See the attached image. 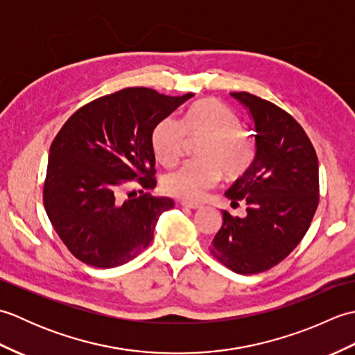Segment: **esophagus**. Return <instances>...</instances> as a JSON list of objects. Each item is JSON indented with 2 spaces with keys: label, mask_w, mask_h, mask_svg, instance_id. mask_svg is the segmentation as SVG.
Returning a JSON list of instances; mask_svg holds the SVG:
<instances>
[{
  "label": "esophagus",
  "mask_w": 355,
  "mask_h": 355,
  "mask_svg": "<svg viewBox=\"0 0 355 355\" xmlns=\"http://www.w3.org/2000/svg\"><path fill=\"white\" fill-rule=\"evenodd\" d=\"M180 205H182L183 207H186V209H192V210H197V209H201L202 206H200V205H193V202H189V201H182L180 202Z\"/></svg>",
  "instance_id": "obj_1"
}]
</instances>
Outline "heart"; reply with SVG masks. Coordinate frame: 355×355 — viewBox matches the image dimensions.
<instances>
[{
	"instance_id": "heart-1",
	"label": "heart",
	"mask_w": 355,
	"mask_h": 355,
	"mask_svg": "<svg viewBox=\"0 0 355 355\" xmlns=\"http://www.w3.org/2000/svg\"><path fill=\"white\" fill-rule=\"evenodd\" d=\"M205 139L198 162H189L163 180L164 191L180 200L198 201L227 180L244 177L254 162V146L243 134V122L227 105L216 99L195 103L182 120L166 119L154 134L155 155L163 166H173L184 154L187 139Z\"/></svg>"
}]
</instances>
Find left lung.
I'll list each match as a JSON object with an SVG mask.
<instances>
[{"mask_svg":"<svg viewBox=\"0 0 355 355\" xmlns=\"http://www.w3.org/2000/svg\"><path fill=\"white\" fill-rule=\"evenodd\" d=\"M253 123L252 168L225 192L232 206L247 205L244 218L223 210V225L209 250L239 275L266 271L288 256L310 229L319 205V162L296 120L250 93H230Z\"/></svg>","mask_w":355,"mask_h":355,"instance_id":"obj_1","label":"left lung"}]
</instances>
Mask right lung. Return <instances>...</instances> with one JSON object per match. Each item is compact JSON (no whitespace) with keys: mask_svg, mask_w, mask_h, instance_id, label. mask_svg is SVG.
I'll use <instances>...</instances> for the list:
<instances>
[{"mask_svg":"<svg viewBox=\"0 0 355 355\" xmlns=\"http://www.w3.org/2000/svg\"><path fill=\"white\" fill-rule=\"evenodd\" d=\"M193 97L135 87L99 97L67 120L50 146L44 207L67 248L82 262L112 268L150 244L168 197L123 195L135 180L155 187L154 131Z\"/></svg>","mask_w":355,"mask_h":355,"instance_id":"right-lung-1","label":"right lung"}]
</instances>
